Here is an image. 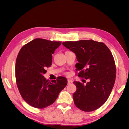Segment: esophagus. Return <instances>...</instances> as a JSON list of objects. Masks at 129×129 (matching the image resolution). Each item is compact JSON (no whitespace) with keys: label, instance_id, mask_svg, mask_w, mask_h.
<instances>
[{"label":"esophagus","instance_id":"esophagus-1","mask_svg":"<svg viewBox=\"0 0 129 129\" xmlns=\"http://www.w3.org/2000/svg\"><path fill=\"white\" fill-rule=\"evenodd\" d=\"M73 80H71V79H68V84H71V83H73Z\"/></svg>","mask_w":129,"mask_h":129}]
</instances>
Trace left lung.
I'll return each mask as SVG.
<instances>
[{
  "label": "left lung",
  "instance_id": "8db88e82",
  "mask_svg": "<svg viewBox=\"0 0 129 129\" xmlns=\"http://www.w3.org/2000/svg\"><path fill=\"white\" fill-rule=\"evenodd\" d=\"M62 45L75 54L78 76L89 81L86 85L74 82L76 87L73 96L74 104L84 111L96 110L106 102L115 84L116 66L112 54L104 43L92 40L66 41Z\"/></svg>",
  "mask_w": 129,
  "mask_h": 129
}]
</instances>
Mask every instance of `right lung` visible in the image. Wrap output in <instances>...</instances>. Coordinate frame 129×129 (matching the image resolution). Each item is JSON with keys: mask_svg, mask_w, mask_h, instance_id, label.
<instances>
[{"mask_svg": "<svg viewBox=\"0 0 129 129\" xmlns=\"http://www.w3.org/2000/svg\"><path fill=\"white\" fill-rule=\"evenodd\" d=\"M61 44L60 41L35 39L19 52L15 63L17 87L22 99L34 108L52 104L67 84L64 77L50 81L44 76L46 68L52 65V54Z\"/></svg>", "mask_w": 129, "mask_h": 129, "instance_id": "add662e5", "label": "right lung"}]
</instances>
